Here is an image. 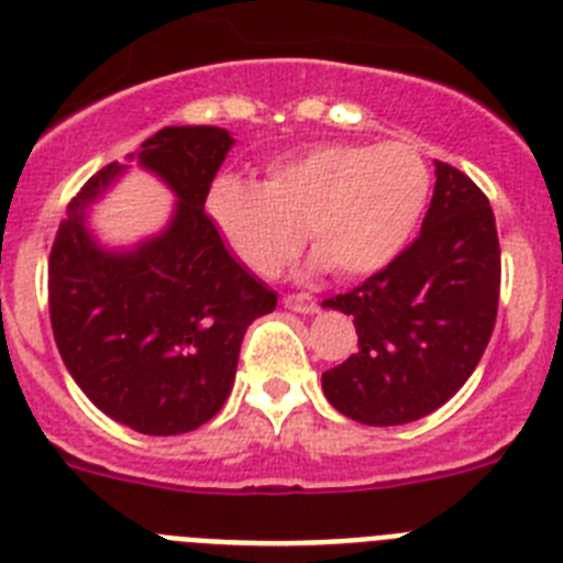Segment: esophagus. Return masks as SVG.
Segmentation results:
<instances>
[{"label": "esophagus", "instance_id": "obj_1", "mask_svg": "<svg viewBox=\"0 0 563 563\" xmlns=\"http://www.w3.org/2000/svg\"><path fill=\"white\" fill-rule=\"evenodd\" d=\"M282 305L292 312H305V316H310V312L318 310V301L310 296V292H290V296L282 298Z\"/></svg>", "mask_w": 563, "mask_h": 563}]
</instances>
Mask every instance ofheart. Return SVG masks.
I'll return each instance as SVG.
<instances>
[{
	"label": "heart",
	"mask_w": 563,
	"mask_h": 563,
	"mask_svg": "<svg viewBox=\"0 0 563 563\" xmlns=\"http://www.w3.org/2000/svg\"><path fill=\"white\" fill-rule=\"evenodd\" d=\"M426 161L409 143H324L267 168L265 183L220 174L206 211L253 273L276 276L305 231L335 276L383 271L406 247L429 202Z\"/></svg>",
	"instance_id": "heart-1"
}]
</instances>
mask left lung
Instances as JSON below:
<instances>
[{
	"mask_svg": "<svg viewBox=\"0 0 563 563\" xmlns=\"http://www.w3.org/2000/svg\"><path fill=\"white\" fill-rule=\"evenodd\" d=\"M501 251L485 194L437 161L420 236L324 307L355 318L357 352L321 375L327 400L363 426H402L440 409L485 352L499 310Z\"/></svg>",
	"mask_w": 563,
	"mask_h": 563,
	"instance_id": "obj_1",
	"label": "left lung"
}]
</instances>
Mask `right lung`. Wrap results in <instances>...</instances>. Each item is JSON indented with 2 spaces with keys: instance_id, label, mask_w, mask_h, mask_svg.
Listing matches in <instances>:
<instances>
[{
  "instance_id": "1",
  "label": "right lung",
  "mask_w": 563,
  "mask_h": 563,
  "mask_svg": "<svg viewBox=\"0 0 563 563\" xmlns=\"http://www.w3.org/2000/svg\"><path fill=\"white\" fill-rule=\"evenodd\" d=\"M233 137L220 126H166L137 163L177 194L168 228L107 251L84 208L126 166L92 174L49 251V324L64 366L103 415L152 437L200 429L225 406L239 346L276 292L239 265L206 213Z\"/></svg>"
}]
</instances>
